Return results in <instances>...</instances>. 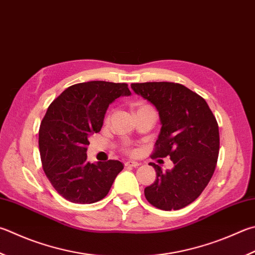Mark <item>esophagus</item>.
Segmentation results:
<instances>
[{"instance_id":"obj_1","label":"esophagus","mask_w":255,"mask_h":255,"mask_svg":"<svg viewBox=\"0 0 255 255\" xmlns=\"http://www.w3.org/2000/svg\"><path fill=\"white\" fill-rule=\"evenodd\" d=\"M125 166H127V167H138V166H139V163H137V161H133V160H128L125 163Z\"/></svg>"}]
</instances>
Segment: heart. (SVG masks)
<instances>
[{"mask_svg": "<svg viewBox=\"0 0 255 255\" xmlns=\"http://www.w3.org/2000/svg\"><path fill=\"white\" fill-rule=\"evenodd\" d=\"M142 107H148V106H139V108H142ZM139 108H138V109H139ZM131 152H132V150H130Z\"/></svg>", "mask_w": 255, "mask_h": 255, "instance_id": "1", "label": "heart"}]
</instances>
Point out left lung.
<instances>
[{"instance_id": "1", "label": "left lung", "mask_w": 255, "mask_h": 255, "mask_svg": "<svg viewBox=\"0 0 255 255\" xmlns=\"http://www.w3.org/2000/svg\"><path fill=\"white\" fill-rule=\"evenodd\" d=\"M131 89L159 115L161 128L151 158L169 156L174 163L166 172L150 163L156 179L145 188L146 200L159 210H180L201 195L214 174L219 125L206 101L179 83H131Z\"/></svg>"}]
</instances>
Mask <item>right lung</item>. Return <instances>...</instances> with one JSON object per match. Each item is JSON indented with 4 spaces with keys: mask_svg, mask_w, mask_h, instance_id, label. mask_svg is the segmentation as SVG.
<instances>
[{
    "mask_svg": "<svg viewBox=\"0 0 255 255\" xmlns=\"http://www.w3.org/2000/svg\"><path fill=\"white\" fill-rule=\"evenodd\" d=\"M130 95L127 83L88 81L67 88L49 106L40 125V156L50 183L66 200H103L123 170L119 160L89 163L87 146L89 136L103 127L109 105Z\"/></svg>",
    "mask_w": 255,
    "mask_h": 255,
    "instance_id": "right-lung-1",
    "label": "right lung"
}]
</instances>
